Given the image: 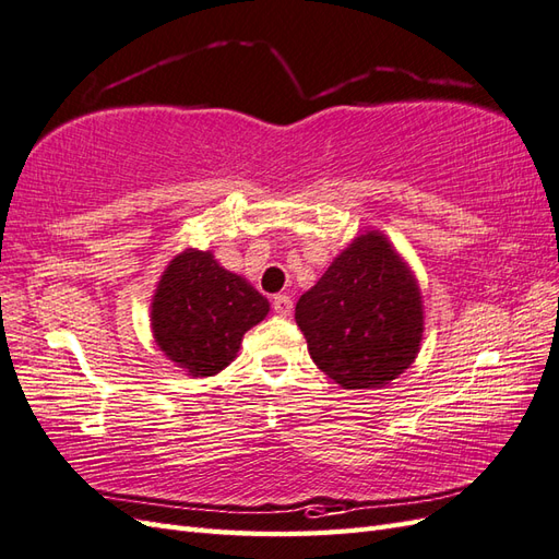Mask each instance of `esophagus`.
<instances>
[{
  "label": "esophagus",
  "mask_w": 559,
  "mask_h": 559,
  "mask_svg": "<svg viewBox=\"0 0 559 559\" xmlns=\"http://www.w3.org/2000/svg\"><path fill=\"white\" fill-rule=\"evenodd\" d=\"M271 302H274V311H276V314H281V317H288L290 311H293V300H290L288 295H276Z\"/></svg>",
  "instance_id": "obj_1"
}]
</instances>
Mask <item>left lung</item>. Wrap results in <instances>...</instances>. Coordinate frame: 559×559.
<instances>
[{
	"instance_id": "1",
	"label": "left lung",
	"mask_w": 559,
	"mask_h": 559,
	"mask_svg": "<svg viewBox=\"0 0 559 559\" xmlns=\"http://www.w3.org/2000/svg\"><path fill=\"white\" fill-rule=\"evenodd\" d=\"M314 365L349 391L397 379L419 353L421 295L381 233H365L333 259L295 307Z\"/></svg>"
}]
</instances>
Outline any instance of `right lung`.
<instances>
[{"mask_svg": "<svg viewBox=\"0 0 559 559\" xmlns=\"http://www.w3.org/2000/svg\"><path fill=\"white\" fill-rule=\"evenodd\" d=\"M269 314L252 285L216 264L212 252L186 250L166 266L152 300L162 353L188 376H214L236 359L242 335Z\"/></svg>", "mask_w": 559, "mask_h": 559, "instance_id": "add662e5", "label": "right lung"}]
</instances>
